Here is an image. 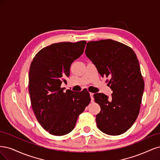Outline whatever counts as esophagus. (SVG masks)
Wrapping results in <instances>:
<instances>
[{"instance_id": "esophagus-1", "label": "esophagus", "mask_w": 160, "mask_h": 160, "mask_svg": "<svg viewBox=\"0 0 160 160\" xmlns=\"http://www.w3.org/2000/svg\"><path fill=\"white\" fill-rule=\"evenodd\" d=\"M90 98H91V101L93 102L94 101V94L93 93H90Z\"/></svg>"}]
</instances>
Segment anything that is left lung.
<instances>
[{
	"instance_id": "obj_1",
	"label": "left lung",
	"mask_w": 160,
	"mask_h": 160,
	"mask_svg": "<svg viewBox=\"0 0 160 160\" xmlns=\"http://www.w3.org/2000/svg\"><path fill=\"white\" fill-rule=\"evenodd\" d=\"M85 53L99 74L110 78L108 86L113 92L111 99L102 93L94 94L101 108L97 126L108 135H120L140 112L144 82L137 56L129 46L111 39L88 42Z\"/></svg>"
}]
</instances>
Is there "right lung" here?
<instances>
[{
    "instance_id": "add662e5",
    "label": "right lung",
    "mask_w": 160,
    "mask_h": 160,
    "mask_svg": "<svg viewBox=\"0 0 160 160\" xmlns=\"http://www.w3.org/2000/svg\"><path fill=\"white\" fill-rule=\"evenodd\" d=\"M86 44L84 40L52 44L40 50L30 64L28 90L32 110L41 126L52 135L70 133L91 100L86 90L64 92L61 88Z\"/></svg>"
}]
</instances>
